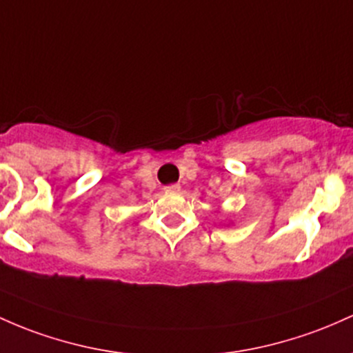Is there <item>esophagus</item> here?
<instances>
[{"mask_svg":"<svg viewBox=\"0 0 353 353\" xmlns=\"http://www.w3.org/2000/svg\"><path fill=\"white\" fill-rule=\"evenodd\" d=\"M179 185H177V184H169V185H165V188H164V191L165 192H179Z\"/></svg>","mask_w":353,"mask_h":353,"instance_id":"34e87169","label":"esophagus"}]
</instances>
